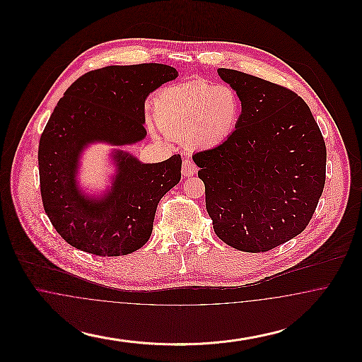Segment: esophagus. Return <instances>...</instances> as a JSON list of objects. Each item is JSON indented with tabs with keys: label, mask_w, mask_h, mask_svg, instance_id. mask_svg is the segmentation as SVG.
Segmentation results:
<instances>
[{
	"label": "esophagus",
	"mask_w": 362,
	"mask_h": 362,
	"mask_svg": "<svg viewBox=\"0 0 362 362\" xmlns=\"http://www.w3.org/2000/svg\"><path fill=\"white\" fill-rule=\"evenodd\" d=\"M198 171V168H197V165H195V163L192 161V160H185L183 161V165H182V173L185 176H191V175H194V173Z\"/></svg>",
	"instance_id": "34e87169"
}]
</instances>
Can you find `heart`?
Returning <instances> with one entry per match:
<instances>
[{"instance_id": "heart-1", "label": "heart", "mask_w": 362, "mask_h": 362, "mask_svg": "<svg viewBox=\"0 0 362 362\" xmlns=\"http://www.w3.org/2000/svg\"><path fill=\"white\" fill-rule=\"evenodd\" d=\"M153 108L156 124L167 137L205 149L230 137L240 119L241 102L230 86L195 80L163 89Z\"/></svg>"}]
</instances>
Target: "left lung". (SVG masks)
Here are the masks:
<instances>
[{
	"label": "left lung",
	"mask_w": 362,
	"mask_h": 362,
	"mask_svg": "<svg viewBox=\"0 0 362 362\" xmlns=\"http://www.w3.org/2000/svg\"><path fill=\"white\" fill-rule=\"evenodd\" d=\"M218 74L240 98V119L230 137L192 160L216 235L236 250L266 252L310 224L326 183V142L292 89L239 70Z\"/></svg>",
	"instance_id": "1"
}]
</instances>
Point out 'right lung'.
Returning <instances> with one entry per match:
<instances>
[{
	"label": "right lung",
	"mask_w": 362,
	"mask_h": 362,
	"mask_svg": "<svg viewBox=\"0 0 362 362\" xmlns=\"http://www.w3.org/2000/svg\"><path fill=\"white\" fill-rule=\"evenodd\" d=\"M177 76L163 64L105 66L78 77L59 99L39 139L37 161L45 211L70 245L121 257L149 240L160 199L180 180V156L141 164L118 152L114 187L98 202L78 192L74 175L88 142L123 145L145 137L146 96Z\"/></svg>",
	"instance_id": "right-lung-1"
}]
</instances>
